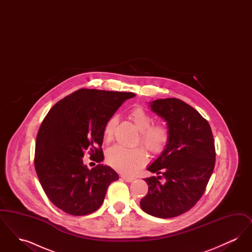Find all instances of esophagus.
I'll list each match as a JSON object with an SVG mask.
<instances>
[{
	"label": "esophagus",
	"mask_w": 252,
	"mask_h": 252,
	"mask_svg": "<svg viewBox=\"0 0 252 252\" xmlns=\"http://www.w3.org/2000/svg\"><path fill=\"white\" fill-rule=\"evenodd\" d=\"M122 178L124 179L125 181H126V182H132L133 180H136L134 177H126V176H122Z\"/></svg>",
	"instance_id": "1"
}]
</instances>
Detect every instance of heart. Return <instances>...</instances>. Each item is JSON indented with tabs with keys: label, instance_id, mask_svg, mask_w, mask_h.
<instances>
[{
	"label": "heart",
	"instance_id": "heart-1",
	"mask_svg": "<svg viewBox=\"0 0 252 252\" xmlns=\"http://www.w3.org/2000/svg\"><path fill=\"white\" fill-rule=\"evenodd\" d=\"M129 119L140 131V143L152 154H160L167 147L170 131L163 123L152 124L151 115L142 107H134L128 113ZM117 124V118L111 116L103 128V137L106 142H110ZM147 156L142 147L126 148L114 145L108 148L106 160L108 165L121 172L130 175L146 162Z\"/></svg>",
	"mask_w": 252,
	"mask_h": 252
}]
</instances>
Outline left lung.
Segmentation results:
<instances>
[{
	"instance_id": "1",
	"label": "left lung",
	"mask_w": 252,
	"mask_h": 252,
	"mask_svg": "<svg viewBox=\"0 0 252 252\" xmlns=\"http://www.w3.org/2000/svg\"><path fill=\"white\" fill-rule=\"evenodd\" d=\"M150 107L167 122L170 140L147 168L158 177L144 180L148 192L140 205L148 215L171 218L192 209L203 195L216 164L215 140L208 121L180 99H158Z\"/></svg>"
}]
</instances>
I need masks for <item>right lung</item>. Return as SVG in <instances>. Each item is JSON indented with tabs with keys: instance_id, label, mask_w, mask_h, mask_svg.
I'll use <instances>...</instances> for the list:
<instances>
[{
	"instance_id": "add662e5",
	"label": "right lung",
	"mask_w": 252,
	"mask_h": 252,
	"mask_svg": "<svg viewBox=\"0 0 252 252\" xmlns=\"http://www.w3.org/2000/svg\"><path fill=\"white\" fill-rule=\"evenodd\" d=\"M133 93L80 89L49 110L37 132L35 169L51 202L63 212L90 215L103 203L108 185L119 179L109 166L89 170L82 158L89 150L100 162L106 122Z\"/></svg>"
}]
</instances>
